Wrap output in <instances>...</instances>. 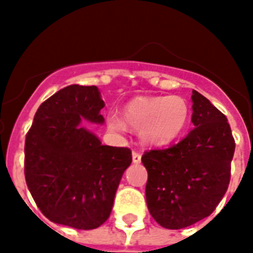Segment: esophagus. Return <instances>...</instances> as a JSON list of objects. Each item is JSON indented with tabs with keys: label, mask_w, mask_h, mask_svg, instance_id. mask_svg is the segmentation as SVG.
Returning <instances> with one entry per match:
<instances>
[{
	"label": "esophagus",
	"mask_w": 253,
	"mask_h": 253,
	"mask_svg": "<svg viewBox=\"0 0 253 253\" xmlns=\"http://www.w3.org/2000/svg\"><path fill=\"white\" fill-rule=\"evenodd\" d=\"M140 162H142V155H140V152H136V151H134V152H132V163H135V164H139Z\"/></svg>",
	"instance_id": "esophagus-1"
}]
</instances>
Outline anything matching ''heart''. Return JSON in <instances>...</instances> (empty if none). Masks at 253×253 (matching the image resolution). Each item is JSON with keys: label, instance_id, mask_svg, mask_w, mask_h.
<instances>
[{"label": "heart", "instance_id": "1", "mask_svg": "<svg viewBox=\"0 0 253 253\" xmlns=\"http://www.w3.org/2000/svg\"><path fill=\"white\" fill-rule=\"evenodd\" d=\"M190 109L188 101L178 95L140 97L127 103L123 118L117 113L107 115V126L113 131H125L128 126L139 128V136L148 146H167L174 142L188 125Z\"/></svg>", "mask_w": 253, "mask_h": 253}]
</instances>
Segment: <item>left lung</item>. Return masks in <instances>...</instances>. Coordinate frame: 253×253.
<instances>
[{
    "label": "left lung",
    "mask_w": 253,
    "mask_h": 253,
    "mask_svg": "<svg viewBox=\"0 0 253 253\" xmlns=\"http://www.w3.org/2000/svg\"><path fill=\"white\" fill-rule=\"evenodd\" d=\"M193 128L166 150L146 151L147 206L164 228L180 230L211 214L227 190L235 140L227 118L193 90Z\"/></svg>",
    "instance_id": "obj_1"
}]
</instances>
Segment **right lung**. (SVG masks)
Instances as JSON below:
<instances>
[{
  "label": "right lung",
  "mask_w": 253,
  "mask_h": 253,
  "mask_svg": "<svg viewBox=\"0 0 253 253\" xmlns=\"http://www.w3.org/2000/svg\"><path fill=\"white\" fill-rule=\"evenodd\" d=\"M103 106L97 86L69 85L42 103L26 135V184L53 223L93 230L110 216L132 156L126 147L102 146L81 125H102Z\"/></svg>",
  "instance_id": "right-lung-1"
}]
</instances>
